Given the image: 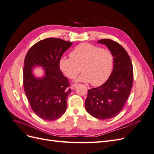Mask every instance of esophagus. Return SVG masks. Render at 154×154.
Returning <instances> with one entry per match:
<instances>
[{
  "label": "esophagus",
  "instance_id": "34e87169",
  "mask_svg": "<svg viewBox=\"0 0 154 154\" xmlns=\"http://www.w3.org/2000/svg\"><path fill=\"white\" fill-rule=\"evenodd\" d=\"M78 85V84H73V85H71V89L72 90H73V89H74V88H76V87Z\"/></svg>",
  "mask_w": 154,
  "mask_h": 154
}]
</instances>
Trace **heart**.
<instances>
[{
	"label": "heart",
	"mask_w": 154,
	"mask_h": 154,
	"mask_svg": "<svg viewBox=\"0 0 154 154\" xmlns=\"http://www.w3.org/2000/svg\"><path fill=\"white\" fill-rule=\"evenodd\" d=\"M69 56L70 58L63 57L59 60L60 69L68 78H74L82 71L78 81L100 86L106 82L112 71V53L100 46L82 43L72 49Z\"/></svg>",
	"instance_id": "heart-1"
}]
</instances>
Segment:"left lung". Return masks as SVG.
<instances>
[{"mask_svg": "<svg viewBox=\"0 0 154 154\" xmlns=\"http://www.w3.org/2000/svg\"><path fill=\"white\" fill-rule=\"evenodd\" d=\"M114 55V67L110 77L103 85L88 90L85 106L87 112L99 119L117 116L127 101L134 80L133 66L126 50L116 42L101 39Z\"/></svg>", "mask_w": 154, "mask_h": 154, "instance_id": "left-lung-1", "label": "left lung"}]
</instances>
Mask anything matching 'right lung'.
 <instances>
[{
	"mask_svg": "<svg viewBox=\"0 0 154 154\" xmlns=\"http://www.w3.org/2000/svg\"><path fill=\"white\" fill-rule=\"evenodd\" d=\"M72 44L60 38H48L34 44L26 55L23 69L24 91L32 110L44 120L58 119L66 110L71 89L69 80L60 71L59 60ZM35 65L45 68L42 79H36L32 74Z\"/></svg>",
	"mask_w": 154,
	"mask_h": 154,
	"instance_id": "1",
	"label": "right lung"
}]
</instances>
